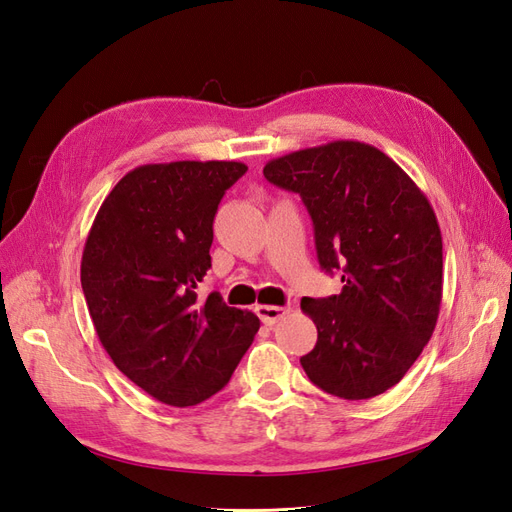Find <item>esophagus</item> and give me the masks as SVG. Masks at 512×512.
<instances>
[{"label": "esophagus", "instance_id": "1", "mask_svg": "<svg viewBox=\"0 0 512 512\" xmlns=\"http://www.w3.org/2000/svg\"><path fill=\"white\" fill-rule=\"evenodd\" d=\"M258 318L273 327L277 320H282L288 314V307H280V305H258L256 307Z\"/></svg>", "mask_w": 512, "mask_h": 512}]
</instances>
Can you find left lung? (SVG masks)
Returning a JSON list of instances; mask_svg holds the SVG:
<instances>
[{"label":"left lung","mask_w":512,"mask_h":512,"mask_svg":"<svg viewBox=\"0 0 512 512\" xmlns=\"http://www.w3.org/2000/svg\"><path fill=\"white\" fill-rule=\"evenodd\" d=\"M277 188L301 194L324 271H342L329 299H301L318 342L301 356L324 393L369 399L414 365L442 303V235L427 196L386 153L331 141L273 158Z\"/></svg>","instance_id":"8db88e82"}]
</instances>
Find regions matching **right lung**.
<instances>
[{
  "label": "right lung",
  "instance_id": "right-lung-1",
  "mask_svg": "<svg viewBox=\"0 0 512 512\" xmlns=\"http://www.w3.org/2000/svg\"><path fill=\"white\" fill-rule=\"evenodd\" d=\"M243 162L136 166L104 198L85 241L81 284L100 344L162 404L196 406L230 380L260 320L218 292L196 294L211 267L213 218Z\"/></svg>",
  "mask_w": 512,
  "mask_h": 512
}]
</instances>
